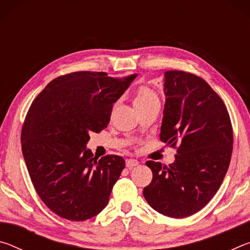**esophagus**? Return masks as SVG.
<instances>
[{
    "label": "esophagus",
    "instance_id": "obj_1",
    "mask_svg": "<svg viewBox=\"0 0 250 250\" xmlns=\"http://www.w3.org/2000/svg\"><path fill=\"white\" fill-rule=\"evenodd\" d=\"M137 166H139V161H138V160H135V159H128V160L125 161V167H126L131 168V167H137Z\"/></svg>",
    "mask_w": 250,
    "mask_h": 250
}]
</instances>
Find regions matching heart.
Here are the masks:
<instances>
[{
	"mask_svg": "<svg viewBox=\"0 0 250 250\" xmlns=\"http://www.w3.org/2000/svg\"><path fill=\"white\" fill-rule=\"evenodd\" d=\"M153 101H159V97L155 92L150 89V88L142 87L137 91V95L134 97V105H141L149 103H153Z\"/></svg>",
	"mask_w": 250,
	"mask_h": 250,
	"instance_id": "1",
	"label": "heart"
}]
</instances>
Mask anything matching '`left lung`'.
<instances>
[{
  "mask_svg": "<svg viewBox=\"0 0 250 250\" xmlns=\"http://www.w3.org/2000/svg\"><path fill=\"white\" fill-rule=\"evenodd\" d=\"M167 96L160 140L176 147L174 163H146L153 173L143 195L152 208L172 218L197 213L218 191L229 167L232 126L224 101L191 73L164 74Z\"/></svg>",
  "mask_w": 250,
  "mask_h": 250,
  "instance_id": "1",
  "label": "left lung"
}]
</instances>
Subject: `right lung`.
I'll return each mask as SVG.
<instances>
[{
	"label": "right lung",
	"instance_id": "right-lung-1",
	"mask_svg": "<svg viewBox=\"0 0 250 250\" xmlns=\"http://www.w3.org/2000/svg\"><path fill=\"white\" fill-rule=\"evenodd\" d=\"M135 77L104 71L62 75L29 107L21 134L23 156L41 200L58 216L86 221L107 206L125 159H98L86 145L90 132L107 128L113 104Z\"/></svg>",
	"mask_w": 250,
	"mask_h": 250
}]
</instances>
